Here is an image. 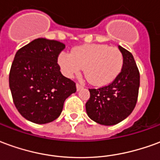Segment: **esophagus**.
<instances>
[{"label": "esophagus", "instance_id": "1", "mask_svg": "<svg viewBox=\"0 0 160 160\" xmlns=\"http://www.w3.org/2000/svg\"><path fill=\"white\" fill-rule=\"evenodd\" d=\"M83 87H84L83 85H81V84H80V83L76 84V88H77V90H78V91L80 90V89H82Z\"/></svg>", "mask_w": 160, "mask_h": 160}]
</instances>
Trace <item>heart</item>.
I'll return each instance as SVG.
<instances>
[{"label":"heart","mask_w":160,"mask_h":160,"mask_svg":"<svg viewBox=\"0 0 160 160\" xmlns=\"http://www.w3.org/2000/svg\"><path fill=\"white\" fill-rule=\"evenodd\" d=\"M58 64L65 76L77 75L85 68V73L91 83L103 86L111 83L118 77L123 65V56L116 47L91 43L73 48L72 52H62Z\"/></svg>","instance_id":"heart-1"}]
</instances>
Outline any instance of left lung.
Returning a JSON list of instances; mask_svg holds the SVG:
<instances>
[{"mask_svg": "<svg viewBox=\"0 0 160 160\" xmlns=\"http://www.w3.org/2000/svg\"><path fill=\"white\" fill-rule=\"evenodd\" d=\"M123 56L120 73L111 83L99 88H90L86 103L88 117L102 125H114L128 118L137 103L140 72L134 56L119 46Z\"/></svg>", "mask_w": 160, "mask_h": 160, "instance_id": "obj_1", "label": "left lung"}]
</instances>
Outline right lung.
<instances>
[{
	"instance_id": "add662e5",
	"label": "right lung",
	"mask_w": 160,
	"mask_h": 160,
	"mask_svg": "<svg viewBox=\"0 0 160 160\" xmlns=\"http://www.w3.org/2000/svg\"><path fill=\"white\" fill-rule=\"evenodd\" d=\"M65 44L38 38L17 51L9 73V87L22 117L43 124L56 120L64 101L76 92L73 80L63 76L57 63Z\"/></svg>"
}]
</instances>
